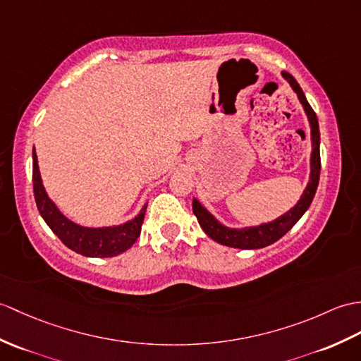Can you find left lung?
Masks as SVG:
<instances>
[{
	"mask_svg": "<svg viewBox=\"0 0 361 361\" xmlns=\"http://www.w3.org/2000/svg\"><path fill=\"white\" fill-rule=\"evenodd\" d=\"M281 77L289 82L292 90L295 92L303 111L307 116L309 128H311V173H309V181L306 184V189L301 194L300 200L294 207H290L289 211L284 212L283 215L276 216L275 220L262 223L257 226H245V228H229L224 226L221 221H219L215 216L207 211V209L200 203V200L194 197L192 200V211H194L197 220L201 226V229L206 232L207 237H211L214 241L220 243V245L237 247V249H259L272 245L276 240H280L284 233H286L292 226H294L303 214L311 206L314 195L317 192L318 180H320V129H318V120L317 115L312 111L311 104L307 103V99L301 90L297 80L292 77L288 72H281Z\"/></svg>",
	"mask_w": 361,
	"mask_h": 361,
	"instance_id": "1",
	"label": "left lung"
}]
</instances>
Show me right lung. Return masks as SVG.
<instances>
[{
    "mask_svg": "<svg viewBox=\"0 0 361 361\" xmlns=\"http://www.w3.org/2000/svg\"><path fill=\"white\" fill-rule=\"evenodd\" d=\"M33 169H32V180H33V194H35L37 207L43 216V220L49 226L55 235L60 238L64 245L75 250L77 254L85 257H95V258H106V257H116L123 254L124 250L132 247L133 243L137 241L141 232V224L145 220L147 203L142 204L141 211L133 216V219L114 224V226H103V228H89V226H81L67 216L58 209V206L49 198L47 192L43 186L41 180L39 167H38V157L33 147L32 152Z\"/></svg>",
    "mask_w": 361,
    "mask_h": 361,
    "instance_id": "right-lung-1",
    "label": "right lung"
}]
</instances>
